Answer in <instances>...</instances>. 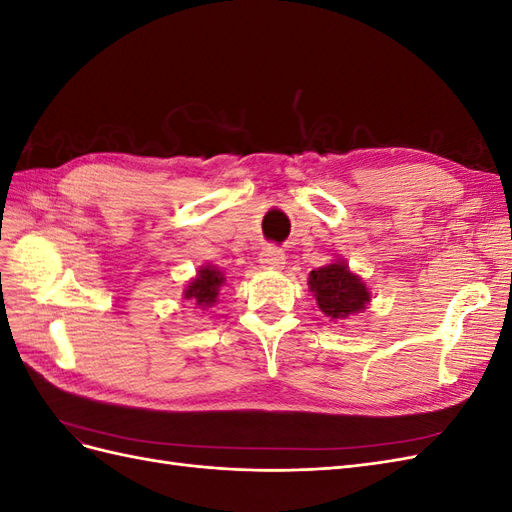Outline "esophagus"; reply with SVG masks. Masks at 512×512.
<instances>
[{
	"label": "esophagus",
	"mask_w": 512,
	"mask_h": 512,
	"mask_svg": "<svg viewBox=\"0 0 512 512\" xmlns=\"http://www.w3.org/2000/svg\"><path fill=\"white\" fill-rule=\"evenodd\" d=\"M258 260H260V265L267 267V269H282L286 256H284V252L280 250V247L267 245V247H262Z\"/></svg>",
	"instance_id": "obj_1"
}]
</instances>
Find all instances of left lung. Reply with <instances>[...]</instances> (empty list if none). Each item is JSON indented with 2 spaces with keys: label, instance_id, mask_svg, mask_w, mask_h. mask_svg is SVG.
Here are the masks:
<instances>
[{
  "label": "left lung",
  "instance_id": "1",
  "mask_svg": "<svg viewBox=\"0 0 512 512\" xmlns=\"http://www.w3.org/2000/svg\"><path fill=\"white\" fill-rule=\"evenodd\" d=\"M309 290L314 292L320 312L331 320H346L367 307L371 294L359 275H354L346 260H335L327 267L309 273Z\"/></svg>",
  "mask_w": 512,
  "mask_h": 512
}]
</instances>
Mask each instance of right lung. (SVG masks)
I'll return each mask as SVG.
<instances>
[{
	"mask_svg": "<svg viewBox=\"0 0 512 512\" xmlns=\"http://www.w3.org/2000/svg\"><path fill=\"white\" fill-rule=\"evenodd\" d=\"M224 273L213 267V265H205L200 267L194 280L188 284V288L183 290V297L188 301H194V305L198 307H211L215 301H218L220 294V286L224 284Z\"/></svg>",
	"mask_w": 512,
	"mask_h": 512,
	"instance_id": "add662e5",
	"label": "right lung"
}]
</instances>
